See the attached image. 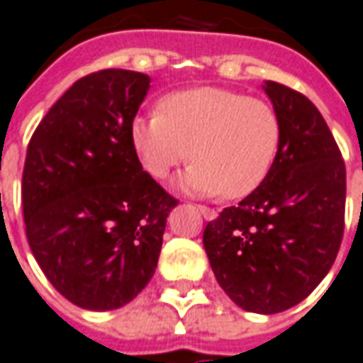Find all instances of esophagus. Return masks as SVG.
<instances>
[{"label": "esophagus", "mask_w": 363, "mask_h": 363, "mask_svg": "<svg viewBox=\"0 0 363 363\" xmlns=\"http://www.w3.org/2000/svg\"><path fill=\"white\" fill-rule=\"evenodd\" d=\"M197 209H199V213H201L203 217L207 218V220H213V218H217V211L211 209V207H205V205H197Z\"/></svg>", "instance_id": "esophagus-1"}]
</instances>
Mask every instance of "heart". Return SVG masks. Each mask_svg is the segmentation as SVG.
I'll return each mask as SVG.
<instances>
[{
  "mask_svg": "<svg viewBox=\"0 0 363 363\" xmlns=\"http://www.w3.org/2000/svg\"><path fill=\"white\" fill-rule=\"evenodd\" d=\"M158 109L130 125L138 162L156 179L191 158L179 179L186 191L240 199L276 164L281 121L264 99L207 86L166 95Z\"/></svg>",
  "mask_w": 363,
  "mask_h": 363,
  "instance_id": "b5f03b06",
  "label": "heart"
}]
</instances>
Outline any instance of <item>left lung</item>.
Here are the masks:
<instances>
[{
  "label": "left lung",
  "mask_w": 363,
  "mask_h": 363,
  "mask_svg": "<svg viewBox=\"0 0 363 363\" xmlns=\"http://www.w3.org/2000/svg\"><path fill=\"white\" fill-rule=\"evenodd\" d=\"M281 121L268 177L203 230L218 285L244 311L274 315L305 299L333 268L346 205V166L330 128L299 91L266 82Z\"/></svg>",
  "instance_id": "1"
}]
</instances>
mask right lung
<instances>
[{
    "label": "right lung",
    "instance_id": "1",
    "mask_svg": "<svg viewBox=\"0 0 363 363\" xmlns=\"http://www.w3.org/2000/svg\"><path fill=\"white\" fill-rule=\"evenodd\" d=\"M148 89L140 72L89 74L50 107L27 148L30 252L54 289L82 309H119L145 289L177 205L130 143Z\"/></svg>",
    "mask_w": 363,
    "mask_h": 363
}]
</instances>
